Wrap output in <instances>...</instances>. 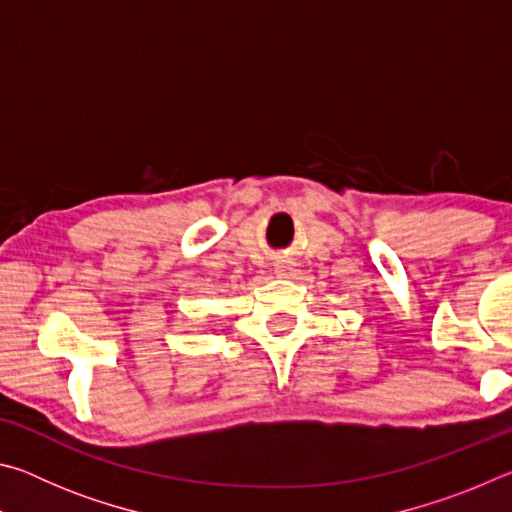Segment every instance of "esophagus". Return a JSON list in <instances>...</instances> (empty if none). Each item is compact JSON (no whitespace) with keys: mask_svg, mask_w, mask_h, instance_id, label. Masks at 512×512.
Returning <instances> with one entry per match:
<instances>
[{"mask_svg":"<svg viewBox=\"0 0 512 512\" xmlns=\"http://www.w3.org/2000/svg\"><path fill=\"white\" fill-rule=\"evenodd\" d=\"M287 271H289V266H284V264H275V273H277V275H287Z\"/></svg>","mask_w":512,"mask_h":512,"instance_id":"esophagus-1","label":"esophagus"}]
</instances>
